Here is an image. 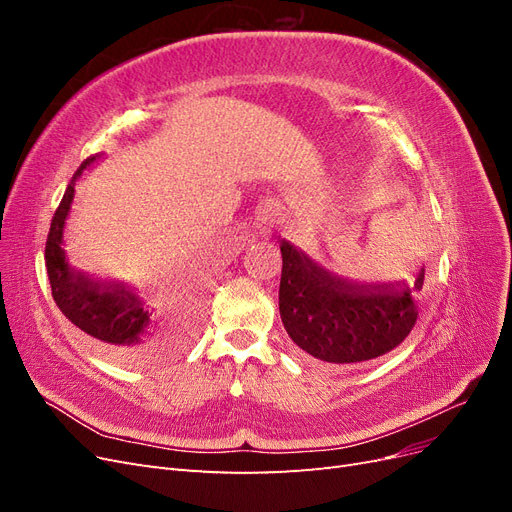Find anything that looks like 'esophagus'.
I'll list each match as a JSON object with an SVG mask.
<instances>
[{"label": "esophagus", "instance_id": "1", "mask_svg": "<svg viewBox=\"0 0 512 512\" xmlns=\"http://www.w3.org/2000/svg\"><path fill=\"white\" fill-rule=\"evenodd\" d=\"M280 207L269 203L260 209V215H258V228L262 232H271L277 224H280Z\"/></svg>", "mask_w": 512, "mask_h": 512}]
</instances>
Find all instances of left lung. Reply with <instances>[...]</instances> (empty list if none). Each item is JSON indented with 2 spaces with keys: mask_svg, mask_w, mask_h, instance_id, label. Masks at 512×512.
<instances>
[{
  "mask_svg": "<svg viewBox=\"0 0 512 512\" xmlns=\"http://www.w3.org/2000/svg\"><path fill=\"white\" fill-rule=\"evenodd\" d=\"M280 316L290 339L324 363L376 359L397 348L418 318L425 265L410 284H354L342 280L282 241Z\"/></svg>",
  "mask_w": 512,
  "mask_h": 512,
  "instance_id": "1",
  "label": "left lung"
}]
</instances>
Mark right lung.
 <instances>
[{
	"instance_id": "add662e5",
	"label": "right lung",
	"mask_w": 512,
	"mask_h": 512,
	"mask_svg": "<svg viewBox=\"0 0 512 512\" xmlns=\"http://www.w3.org/2000/svg\"><path fill=\"white\" fill-rule=\"evenodd\" d=\"M98 160L87 158L72 181L53 215L49 239H46V273L53 290V299L74 327L102 342L115 359H138L151 329V312L143 301L126 284L91 280L85 273L74 271L61 243H64V226L74 200V181L83 170Z\"/></svg>"
}]
</instances>
